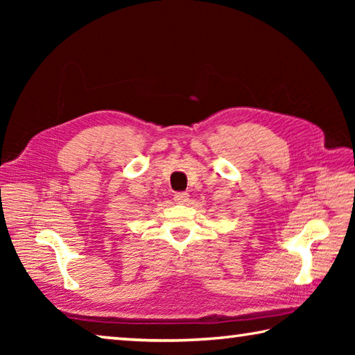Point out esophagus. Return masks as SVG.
Segmentation results:
<instances>
[{
	"label": "esophagus",
	"mask_w": 355,
	"mask_h": 355,
	"mask_svg": "<svg viewBox=\"0 0 355 355\" xmlns=\"http://www.w3.org/2000/svg\"><path fill=\"white\" fill-rule=\"evenodd\" d=\"M173 200L177 203H186L189 200V194L188 192H177V194L173 196Z\"/></svg>",
	"instance_id": "34e87169"
}]
</instances>
